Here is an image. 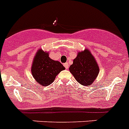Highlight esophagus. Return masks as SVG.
<instances>
[{"label":"esophagus","mask_w":129,"mask_h":129,"mask_svg":"<svg viewBox=\"0 0 129 129\" xmlns=\"http://www.w3.org/2000/svg\"><path fill=\"white\" fill-rule=\"evenodd\" d=\"M63 66H64V67L66 68V69H68V68H69V64H68V63H65L64 64H63Z\"/></svg>","instance_id":"obj_1"}]
</instances>
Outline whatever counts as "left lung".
<instances>
[{
    "label": "left lung",
    "mask_w": 129,
    "mask_h": 129,
    "mask_svg": "<svg viewBox=\"0 0 129 129\" xmlns=\"http://www.w3.org/2000/svg\"><path fill=\"white\" fill-rule=\"evenodd\" d=\"M69 69L78 83L86 86L93 83L99 73L95 58L88 49L77 53Z\"/></svg>",
    "instance_id": "1"
}]
</instances>
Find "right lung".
Returning a JSON list of instances; mask_svg holds the SVG:
<instances>
[{
    "label": "right lung",
    "mask_w": 129,
    "mask_h": 129,
    "mask_svg": "<svg viewBox=\"0 0 129 129\" xmlns=\"http://www.w3.org/2000/svg\"><path fill=\"white\" fill-rule=\"evenodd\" d=\"M49 56V52L39 49L34 57L31 67L34 78L43 86L52 84L58 74L66 69L60 61L52 60Z\"/></svg>",
    "instance_id": "obj_1"
}]
</instances>
